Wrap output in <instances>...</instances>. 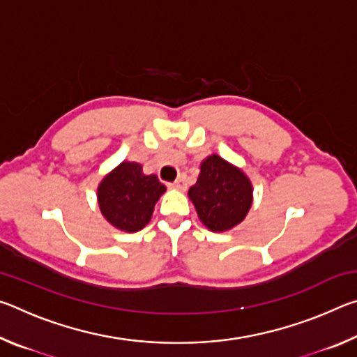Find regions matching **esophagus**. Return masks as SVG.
I'll list each match as a JSON object with an SVG mask.
<instances>
[{
  "label": "esophagus",
  "mask_w": 357,
  "mask_h": 357,
  "mask_svg": "<svg viewBox=\"0 0 357 357\" xmlns=\"http://www.w3.org/2000/svg\"><path fill=\"white\" fill-rule=\"evenodd\" d=\"M173 189H178V190H184L185 189V185H187V183H185V178L184 176H179L176 181H174V183H172L170 184Z\"/></svg>",
  "instance_id": "esophagus-1"
}]
</instances>
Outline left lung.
<instances>
[{"label": "left lung", "instance_id": "1", "mask_svg": "<svg viewBox=\"0 0 357 357\" xmlns=\"http://www.w3.org/2000/svg\"><path fill=\"white\" fill-rule=\"evenodd\" d=\"M253 189L243 170L213 154L200 165L197 183L189 198L204 227L211 231H227L245 219L252 206Z\"/></svg>", "mask_w": 357, "mask_h": 357}]
</instances>
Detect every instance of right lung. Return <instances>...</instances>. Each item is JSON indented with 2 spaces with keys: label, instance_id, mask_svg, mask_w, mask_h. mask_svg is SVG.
Instances as JSON below:
<instances>
[{
  "label": "right lung",
  "instance_id": "add662e5",
  "mask_svg": "<svg viewBox=\"0 0 357 357\" xmlns=\"http://www.w3.org/2000/svg\"><path fill=\"white\" fill-rule=\"evenodd\" d=\"M165 190L155 174H144L140 164L124 160L100 181V213L121 231H140L149 223L155 203Z\"/></svg>",
  "mask_w": 357,
  "mask_h": 357
}]
</instances>
